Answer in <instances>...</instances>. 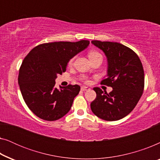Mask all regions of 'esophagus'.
<instances>
[{
  "mask_svg": "<svg viewBox=\"0 0 160 160\" xmlns=\"http://www.w3.org/2000/svg\"><path fill=\"white\" fill-rule=\"evenodd\" d=\"M88 89H89V87H87L82 86V87H81V90H82V91H86V90H88Z\"/></svg>",
  "mask_w": 160,
  "mask_h": 160,
  "instance_id": "1",
  "label": "esophagus"
}]
</instances>
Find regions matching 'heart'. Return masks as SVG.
Listing matches in <instances>:
<instances>
[{
    "label": "heart",
    "instance_id": "1",
    "mask_svg": "<svg viewBox=\"0 0 160 160\" xmlns=\"http://www.w3.org/2000/svg\"><path fill=\"white\" fill-rule=\"evenodd\" d=\"M88 57H89V60H92V59H95L96 58H98V57H102V55H101V54L99 53V52H98L94 51V50H93V51H89V52ZM73 58H71V60H69L68 65H72V63H73Z\"/></svg>",
    "mask_w": 160,
    "mask_h": 160
}]
</instances>
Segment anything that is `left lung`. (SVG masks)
Here are the masks:
<instances>
[{
  "mask_svg": "<svg viewBox=\"0 0 160 160\" xmlns=\"http://www.w3.org/2000/svg\"><path fill=\"white\" fill-rule=\"evenodd\" d=\"M92 43L104 52L108 60V76L100 84L113 90L107 93L94 87L97 96L91 102V110L100 119L117 121L128 115L143 95V65L133 50L121 43L97 40Z\"/></svg>",
  "mask_w": 160,
  "mask_h": 160,
  "instance_id": "1",
  "label": "left lung"
}]
</instances>
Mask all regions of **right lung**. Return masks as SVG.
I'll return each mask as SVG.
<instances>
[{
	"label": "right lung",
	"mask_w": 160,
	"mask_h": 160,
	"mask_svg": "<svg viewBox=\"0 0 160 160\" xmlns=\"http://www.w3.org/2000/svg\"><path fill=\"white\" fill-rule=\"evenodd\" d=\"M89 41H59L34 47L24 59L18 83L26 105L35 115L55 121L66 114L80 91L77 84L54 87L58 74L66 71L70 59L88 47Z\"/></svg>",
	"instance_id": "add662e5"
}]
</instances>
